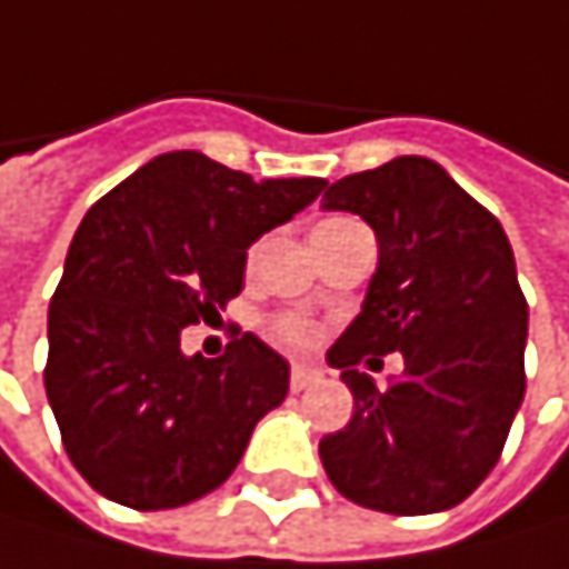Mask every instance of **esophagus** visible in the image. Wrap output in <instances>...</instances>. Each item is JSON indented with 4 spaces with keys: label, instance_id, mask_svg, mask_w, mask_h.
<instances>
[{
    "label": "esophagus",
    "instance_id": "34e87169",
    "mask_svg": "<svg viewBox=\"0 0 569 569\" xmlns=\"http://www.w3.org/2000/svg\"><path fill=\"white\" fill-rule=\"evenodd\" d=\"M323 379V368H317V365H310V361H297L293 365V371H290V386L300 392V389H307V386H313V382H320Z\"/></svg>",
    "mask_w": 569,
    "mask_h": 569
}]
</instances>
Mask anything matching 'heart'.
Returning a JSON list of instances; mask_svg holds the SVG:
<instances>
[{"mask_svg": "<svg viewBox=\"0 0 569 569\" xmlns=\"http://www.w3.org/2000/svg\"><path fill=\"white\" fill-rule=\"evenodd\" d=\"M348 218H327V221H320L317 224V231H323V228H335V224H345ZM272 338L279 341V345H287V348H307V345H313L317 341V327L307 320V317H297V313H279L276 320H272Z\"/></svg>", "mask_w": 569, "mask_h": 569, "instance_id": "1", "label": "heart"}]
</instances>
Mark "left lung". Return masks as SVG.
I'll list each match as a JSON object with an SVG mask.
<instances>
[{"label":"left lung","instance_id":"8db88e82","mask_svg":"<svg viewBox=\"0 0 569 569\" xmlns=\"http://www.w3.org/2000/svg\"><path fill=\"white\" fill-rule=\"evenodd\" d=\"M361 214L379 266L361 313L327 351L355 396L345 430L320 440L331 485L365 509L430 516L488 478L526 396L529 307L498 218L423 157H396L323 193ZM399 350L386 390L357 371Z\"/></svg>","mask_w":569,"mask_h":569}]
</instances>
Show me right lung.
Instances as JSON below:
<instances>
[{"label":"right lung","instance_id":"1","mask_svg":"<svg viewBox=\"0 0 569 569\" xmlns=\"http://www.w3.org/2000/svg\"><path fill=\"white\" fill-rule=\"evenodd\" d=\"M320 177L252 180L204 152L149 160L84 214L47 313V399L81 478L119 506L198 501L287 399L290 365L256 335L221 358L180 335L242 293L256 238L303 211Z\"/></svg>","mask_w":569,"mask_h":569}]
</instances>
